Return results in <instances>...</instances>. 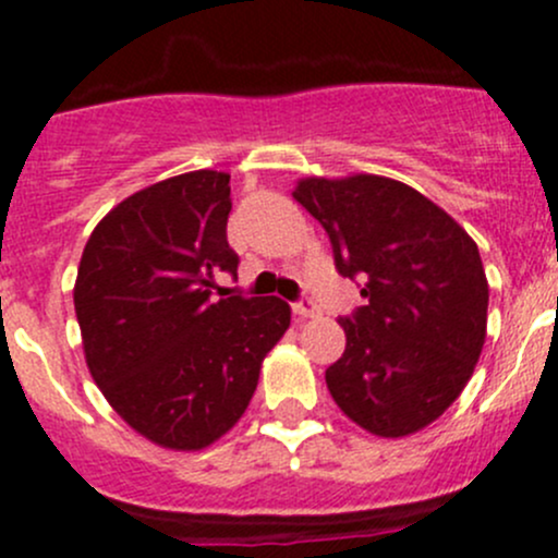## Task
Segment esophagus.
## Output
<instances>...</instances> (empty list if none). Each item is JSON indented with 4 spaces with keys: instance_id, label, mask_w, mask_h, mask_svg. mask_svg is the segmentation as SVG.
Segmentation results:
<instances>
[{
    "instance_id": "esophagus-1",
    "label": "esophagus",
    "mask_w": 558,
    "mask_h": 558,
    "mask_svg": "<svg viewBox=\"0 0 558 558\" xmlns=\"http://www.w3.org/2000/svg\"><path fill=\"white\" fill-rule=\"evenodd\" d=\"M320 311H318V305H315L313 300H300L294 305V315L296 318H315V315H318Z\"/></svg>"
}]
</instances>
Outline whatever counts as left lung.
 I'll return each instance as SVG.
<instances>
[{"instance_id": "8db88e82", "label": "left lung", "mask_w": 558, "mask_h": 558, "mask_svg": "<svg viewBox=\"0 0 558 558\" xmlns=\"http://www.w3.org/2000/svg\"><path fill=\"white\" fill-rule=\"evenodd\" d=\"M294 199L329 234L337 272L364 280L367 305L340 318L345 353L326 369L331 399L378 437L424 429L464 391L486 342L475 240L384 174L302 178Z\"/></svg>"}]
</instances>
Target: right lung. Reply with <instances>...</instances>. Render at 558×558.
Listing matches in <instances>:
<instances>
[{"mask_svg": "<svg viewBox=\"0 0 558 558\" xmlns=\"http://www.w3.org/2000/svg\"><path fill=\"white\" fill-rule=\"evenodd\" d=\"M229 194L216 170L148 185L97 223L77 267L94 384L137 435L170 451H202L238 424L291 324L278 296L210 300L216 272L238 275Z\"/></svg>", "mask_w": 558, "mask_h": 558, "instance_id": "obj_1", "label": "right lung"}]
</instances>
